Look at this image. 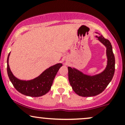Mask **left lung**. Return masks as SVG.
<instances>
[{
    "mask_svg": "<svg viewBox=\"0 0 125 125\" xmlns=\"http://www.w3.org/2000/svg\"><path fill=\"white\" fill-rule=\"evenodd\" d=\"M96 33L100 35L99 33ZM95 37L106 48L107 61L103 71L98 74L89 75L74 67H67L69 80L72 89L77 95L82 97H93L101 93L112 80L115 73V56L111 42L102 35Z\"/></svg>",
    "mask_w": 125,
    "mask_h": 125,
    "instance_id": "obj_1",
    "label": "left lung"
}]
</instances>
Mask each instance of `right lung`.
I'll return each instance as SVG.
<instances>
[{
	"label": "right lung",
	"instance_id": "obj_1",
	"mask_svg": "<svg viewBox=\"0 0 125 125\" xmlns=\"http://www.w3.org/2000/svg\"><path fill=\"white\" fill-rule=\"evenodd\" d=\"M10 52L7 60V71L9 78L14 88L21 94L32 97L45 95L51 90L53 82L62 63H57L45 70L38 77L31 80H21L13 74L9 64Z\"/></svg>",
	"mask_w": 125,
	"mask_h": 125
}]
</instances>
